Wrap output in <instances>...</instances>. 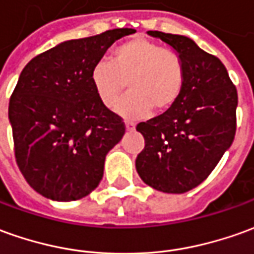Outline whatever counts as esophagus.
<instances>
[{
    "instance_id": "obj_1",
    "label": "esophagus",
    "mask_w": 254,
    "mask_h": 254,
    "mask_svg": "<svg viewBox=\"0 0 254 254\" xmlns=\"http://www.w3.org/2000/svg\"><path fill=\"white\" fill-rule=\"evenodd\" d=\"M134 128H135V124L131 123V122H126V130L132 131Z\"/></svg>"
}]
</instances>
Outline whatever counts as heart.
<instances>
[{
    "mask_svg": "<svg viewBox=\"0 0 254 254\" xmlns=\"http://www.w3.org/2000/svg\"><path fill=\"white\" fill-rule=\"evenodd\" d=\"M91 83L99 102L115 109L128 84L130 94L119 112L139 119L150 112L170 110L184 88V64L176 51L145 37L124 41L112 52L109 62H98L91 70Z\"/></svg>",
    "mask_w": 254,
    "mask_h": 254,
    "instance_id": "1",
    "label": "heart"
}]
</instances>
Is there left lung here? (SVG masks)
Wrapping results in <instances>:
<instances>
[{
	"label": "left lung",
	"instance_id": "1",
	"mask_svg": "<svg viewBox=\"0 0 254 254\" xmlns=\"http://www.w3.org/2000/svg\"><path fill=\"white\" fill-rule=\"evenodd\" d=\"M177 52L184 88L176 105L137 126L145 148L135 167L146 185L184 193L209 177L237 131L238 92L223 62L185 36L148 31Z\"/></svg>",
	"mask_w": 254,
	"mask_h": 254
}]
</instances>
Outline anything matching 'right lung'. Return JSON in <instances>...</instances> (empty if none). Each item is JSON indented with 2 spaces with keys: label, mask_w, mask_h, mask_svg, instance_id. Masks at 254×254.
<instances>
[{
  "label": "right lung",
  "mask_w": 254,
  "mask_h": 254,
  "mask_svg": "<svg viewBox=\"0 0 254 254\" xmlns=\"http://www.w3.org/2000/svg\"><path fill=\"white\" fill-rule=\"evenodd\" d=\"M132 33L115 29L69 40L24 66L8 116L19 170L40 195L70 202L101 183L105 157L126 126L99 102L91 70L112 44Z\"/></svg>",
  "instance_id": "1"
}]
</instances>
